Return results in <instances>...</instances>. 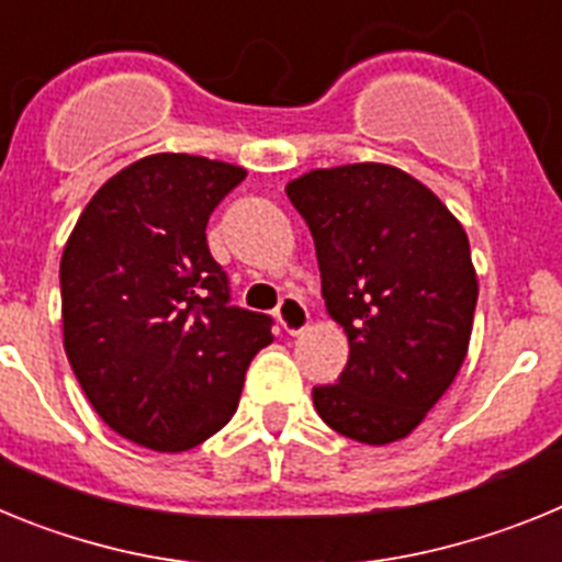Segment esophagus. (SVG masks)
I'll return each mask as SVG.
<instances>
[{
  "mask_svg": "<svg viewBox=\"0 0 562 562\" xmlns=\"http://www.w3.org/2000/svg\"><path fill=\"white\" fill-rule=\"evenodd\" d=\"M278 324L284 326L286 335H297V331H304L310 326V310L301 297L295 295H284L281 297V304L276 310Z\"/></svg>",
  "mask_w": 562,
  "mask_h": 562,
  "instance_id": "1",
  "label": "esophagus"
}]
</instances>
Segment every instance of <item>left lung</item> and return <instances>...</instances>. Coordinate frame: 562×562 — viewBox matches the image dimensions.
Here are the masks:
<instances>
[{"mask_svg": "<svg viewBox=\"0 0 562 562\" xmlns=\"http://www.w3.org/2000/svg\"><path fill=\"white\" fill-rule=\"evenodd\" d=\"M315 238L326 310L349 337L321 419L362 445L405 439L459 374L479 281L453 213L411 173L380 162L317 168L286 186Z\"/></svg>", "mask_w": 562, "mask_h": 562, "instance_id": "1", "label": "left lung"}]
</instances>
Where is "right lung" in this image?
Returning <instances> with one entry per match:
<instances>
[{
	"mask_svg": "<svg viewBox=\"0 0 562 562\" xmlns=\"http://www.w3.org/2000/svg\"><path fill=\"white\" fill-rule=\"evenodd\" d=\"M247 171L191 154L132 162L89 200L61 256L64 349L103 422L180 453L236 414L272 317L231 304L207 250L213 207Z\"/></svg>",
	"mask_w": 562,
	"mask_h": 562,
	"instance_id": "add662e5",
	"label": "right lung"
}]
</instances>
